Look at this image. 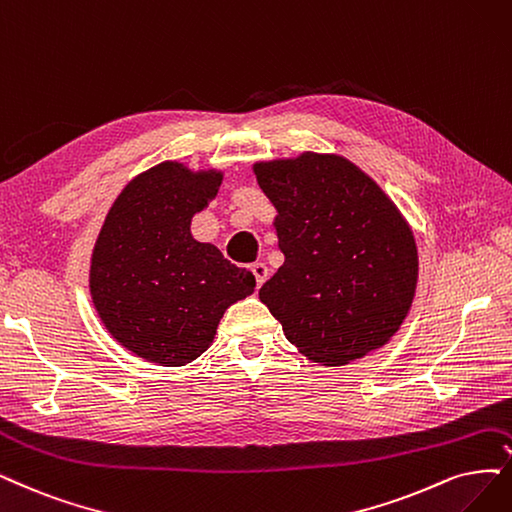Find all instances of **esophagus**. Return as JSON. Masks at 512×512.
Masks as SVG:
<instances>
[{
    "instance_id": "obj_1",
    "label": "esophagus",
    "mask_w": 512,
    "mask_h": 512,
    "mask_svg": "<svg viewBox=\"0 0 512 512\" xmlns=\"http://www.w3.org/2000/svg\"><path fill=\"white\" fill-rule=\"evenodd\" d=\"M251 272L255 276L257 287H261L268 278V266H266V263H261V261H255V263H251Z\"/></svg>"
}]
</instances>
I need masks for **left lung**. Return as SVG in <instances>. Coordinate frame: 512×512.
Wrapping results in <instances>:
<instances>
[{"label":"left lung","mask_w":512,"mask_h":512,"mask_svg":"<svg viewBox=\"0 0 512 512\" xmlns=\"http://www.w3.org/2000/svg\"><path fill=\"white\" fill-rule=\"evenodd\" d=\"M285 263L259 299L310 361L346 365L384 346L405 320L418 249L399 208L339 156L255 164Z\"/></svg>","instance_id":"8db88e82"}]
</instances>
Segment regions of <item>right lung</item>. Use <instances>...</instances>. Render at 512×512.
<instances>
[{
    "label": "right lung",
    "mask_w": 512,
    "mask_h": 512,
    "mask_svg": "<svg viewBox=\"0 0 512 512\" xmlns=\"http://www.w3.org/2000/svg\"><path fill=\"white\" fill-rule=\"evenodd\" d=\"M219 185L213 170L151 168L124 187L94 244V308L107 331L149 363H192L213 344L225 308L255 289L249 270L189 232Z\"/></svg>",
    "instance_id": "obj_1"
}]
</instances>
